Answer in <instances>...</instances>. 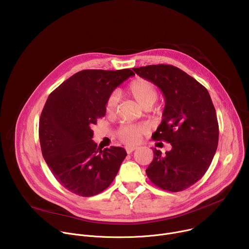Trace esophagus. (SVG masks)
Returning a JSON list of instances; mask_svg holds the SVG:
<instances>
[{
	"mask_svg": "<svg viewBox=\"0 0 249 249\" xmlns=\"http://www.w3.org/2000/svg\"><path fill=\"white\" fill-rule=\"evenodd\" d=\"M125 150H126L127 154H131L132 152H134L135 150H137V147H126Z\"/></svg>",
	"mask_w": 249,
	"mask_h": 249,
	"instance_id": "obj_1",
	"label": "esophagus"
}]
</instances>
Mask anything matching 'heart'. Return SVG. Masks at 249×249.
<instances>
[{
  "label": "heart",
  "mask_w": 249,
  "mask_h": 249,
  "mask_svg": "<svg viewBox=\"0 0 249 249\" xmlns=\"http://www.w3.org/2000/svg\"><path fill=\"white\" fill-rule=\"evenodd\" d=\"M126 91L139 103L141 107L148 109L152 107L153 104L158 99V91L155 86L141 78H137L129 83L126 88ZM118 103V94L113 92L105 101V111L107 114H113L116 110ZM142 128L137 125L125 124L119 127L117 130V137L121 142L128 146L136 145L141 136Z\"/></svg>",
  "instance_id": "1"
}]
</instances>
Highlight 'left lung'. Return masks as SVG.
Segmentation results:
<instances>
[{
	"mask_svg": "<svg viewBox=\"0 0 249 249\" xmlns=\"http://www.w3.org/2000/svg\"><path fill=\"white\" fill-rule=\"evenodd\" d=\"M133 70L159 87L165 98L153 139L170 143L171 150L162 156L155 149L147 175L163 190H185L202 178L215 156L219 124L214 104L207 89L179 68L160 64Z\"/></svg>",
	"mask_w": 249,
	"mask_h": 249,
	"instance_id": "obj_1",
	"label": "left lung"
}]
</instances>
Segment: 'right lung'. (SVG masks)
<instances>
[{
    "label": "right lung",
    "instance_id": "obj_1",
    "mask_svg": "<svg viewBox=\"0 0 249 249\" xmlns=\"http://www.w3.org/2000/svg\"><path fill=\"white\" fill-rule=\"evenodd\" d=\"M135 76L130 69L84 70L48 96L39 120L42 156L55 178L83 197L107 188L127 156L120 147L97 149L91 127L105 115V101L114 89Z\"/></svg>",
    "mask_w": 249,
    "mask_h": 249
}]
</instances>
